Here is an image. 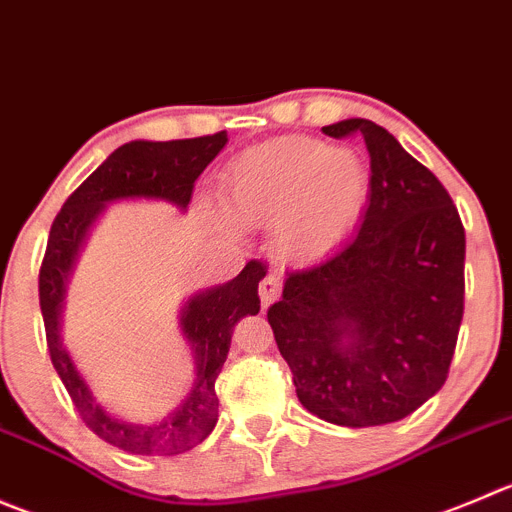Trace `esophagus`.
I'll use <instances>...</instances> for the list:
<instances>
[{"label": "esophagus", "instance_id": "1", "mask_svg": "<svg viewBox=\"0 0 512 512\" xmlns=\"http://www.w3.org/2000/svg\"><path fill=\"white\" fill-rule=\"evenodd\" d=\"M280 290H282L280 275H275V272H267V275L262 277V282H260L262 305H270V302H275L277 297H280Z\"/></svg>", "mask_w": 512, "mask_h": 512}]
</instances>
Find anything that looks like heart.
Segmentation results:
<instances>
[{
  "instance_id": "b5f03b06",
  "label": "heart",
  "mask_w": 512,
  "mask_h": 512,
  "mask_svg": "<svg viewBox=\"0 0 512 512\" xmlns=\"http://www.w3.org/2000/svg\"><path fill=\"white\" fill-rule=\"evenodd\" d=\"M367 200V167L352 150L282 137L242 152L222 175V205L245 225H280L295 257H317L355 227Z\"/></svg>"
}]
</instances>
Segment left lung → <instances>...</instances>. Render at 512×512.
Returning <instances> with one entry per match:
<instances>
[{
  "instance_id": "1",
  "label": "left lung",
  "mask_w": 512,
  "mask_h": 512,
  "mask_svg": "<svg viewBox=\"0 0 512 512\" xmlns=\"http://www.w3.org/2000/svg\"><path fill=\"white\" fill-rule=\"evenodd\" d=\"M365 140L370 202L357 235L290 272L267 310L297 398L342 428L408 418L445 385L465 310V230L443 182L370 119L322 127Z\"/></svg>"
}]
</instances>
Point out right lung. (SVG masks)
Masks as SVG:
<instances>
[{
	"label": "right lung",
	"instance_id": "add662e5",
	"mask_svg": "<svg viewBox=\"0 0 512 512\" xmlns=\"http://www.w3.org/2000/svg\"><path fill=\"white\" fill-rule=\"evenodd\" d=\"M225 142L227 132H215L195 140H140L122 145L67 197L49 230L47 250L39 267V307H42L49 357L84 425L104 443L127 453L177 455L200 445L212 433L220 408L215 380L230 352L235 325L245 315L260 312L257 285L267 275V265L262 260H250L235 280L187 302L182 310V330L195 350L197 385L187 403L157 428L114 420L99 408L79 372L74 370L59 340L64 280L72 270L89 225L107 202L122 197H157V200L175 202L177 207H187L195 180L215 160Z\"/></svg>",
	"mask_w": 512,
	"mask_h": 512
}]
</instances>
